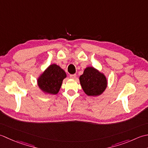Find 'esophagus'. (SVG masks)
Listing matches in <instances>:
<instances>
[{
  "label": "esophagus",
  "mask_w": 148,
  "mask_h": 148,
  "mask_svg": "<svg viewBox=\"0 0 148 148\" xmlns=\"http://www.w3.org/2000/svg\"><path fill=\"white\" fill-rule=\"evenodd\" d=\"M70 77L71 78H73V79H75L77 78V75L76 74H71L70 75Z\"/></svg>",
  "instance_id": "34e87169"
}]
</instances>
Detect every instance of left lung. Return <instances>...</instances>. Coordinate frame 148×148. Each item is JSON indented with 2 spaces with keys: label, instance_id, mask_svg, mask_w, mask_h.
<instances>
[{
  "label": "left lung",
  "instance_id": "1",
  "mask_svg": "<svg viewBox=\"0 0 148 148\" xmlns=\"http://www.w3.org/2000/svg\"><path fill=\"white\" fill-rule=\"evenodd\" d=\"M79 79L84 91L88 96L101 95L107 87L106 77L92 67L86 68Z\"/></svg>",
  "mask_w": 148,
  "mask_h": 148
}]
</instances>
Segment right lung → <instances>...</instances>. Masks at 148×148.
I'll list each match as a JSON object with an SVG mask.
<instances>
[{
  "instance_id": "add662e5",
  "label": "right lung",
  "mask_w": 148,
  "mask_h": 148,
  "mask_svg": "<svg viewBox=\"0 0 148 148\" xmlns=\"http://www.w3.org/2000/svg\"><path fill=\"white\" fill-rule=\"evenodd\" d=\"M66 77L64 71L59 66L53 64L38 78V84L40 88L45 92L56 95L61 88L63 79Z\"/></svg>"
}]
</instances>
